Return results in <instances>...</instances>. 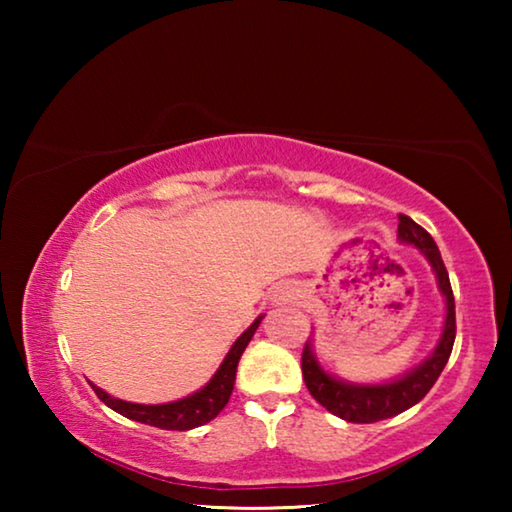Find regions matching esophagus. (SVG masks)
<instances>
[{"mask_svg":"<svg viewBox=\"0 0 512 512\" xmlns=\"http://www.w3.org/2000/svg\"><path fill=\"white\" fill-rule=\"evenodd\" d=\"M291 298H293V293H291L289 287H280V289H277V293H275V300L287 302V300H291Z\"/></svg>","mask_w":512,"mask_h":512,"instance_id":"esophagus-1","label":"esophagus"}]
</instances>
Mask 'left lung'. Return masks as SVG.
Wrapping results in <instances>:
<instances>
[{"label": "left lung", "mask_w": 512, "mask_h": 512, "mask_svg": "<svg viewBox=\"0 0 512 512\" xmlns=\"http://www.w3.org/2000/svg\"><path fill=\"white\" fill-rule=\"evenodd\" d=\"M397 219H400V225H397V239H400L402 244L415 246L429 259L433 273L438 277V289L443 291L447 302L443 336H440L431 357L420 363L418 368L406 372L404 377L386 381V384H350V381L336 379L320 368L314 352H311V341H307L305 350H302V377H305L307 391L311 393V397H314L318 404H323L329 413L339 415L341 420L357 424L393 418V415L411 409L413 404H418L422 397L431 391V386L436 384L440 372L447 366V359L449 354H452L456 339L454 293L436 241H433L429 232L424 230L422 225L415 223L411 216L400 214Z\"/></svg>", "instance_id": "8db88e82"}]
</instances>
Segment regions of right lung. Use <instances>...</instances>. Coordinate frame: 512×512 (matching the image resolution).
Listing matches in <instances>:
<instances>
[{
	"mask_svg": "<svg viewBox=\"0 0 512 512\" xmlns=\"http://www.w3.org/2000/svg\"><path fill=\"white\" fill-rule=\"evenodd\" d=\"M264 316H259L253 325H250L244 334L239 336L232 345L230 352L225 354L223 363L219 370L214 372V377L207 381V384L201 388V391L183 397L178 402H169V404H133V402H124L117 400V397L108 395L106 391H101L92 384L94 393L99 395V400L110 406L112 411H117L124 415V418H131L135 422L142 424H151V427L158 429H169V431H187L194 427H201V424L214 420L216 415L223 411V406L228 404L232 388H235V377H237V363L244 354L246 345L253 339L255 329L262 323Z\"/></svg>",
	"mask_w": 512,
	"mask_h": 512,
	"instance_id": "add662e5",
	"label": "right lung"
}]
</instances>
